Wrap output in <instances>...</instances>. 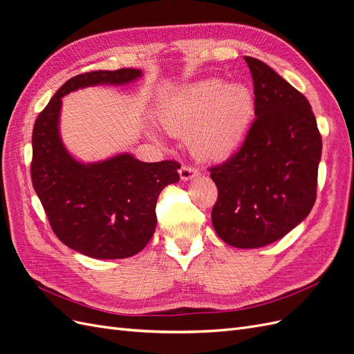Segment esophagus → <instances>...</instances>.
Returning <instances> with one entry per match:
<instances>
[{
  "mask_svg": "<svg viewBox=\"0 0 354 354\" xmlns=\"http://www.w3.org/2000/svg\"><path fill=\"white\" fill-rule=\"evenodd\" d=\"M178 174H180V178L183 181H187V180H192L195 176H198V171L195 168H192L189 165H181V168L178 169Z\"/></svg>",
  "mask_w": 354,
  "mask_h": 354,
  "instance_id": "34e87169",
  "label": "esophagus"
}]
</instances>
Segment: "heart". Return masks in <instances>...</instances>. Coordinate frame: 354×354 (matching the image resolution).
<instances>
[{
	"label": "heart",
	"instance_id": "heart-1",
	"mask_svg": "<svg viewBox=\"0 0 354 354\" xmlns=\"http://www.w3.org/2000/svg\"><path fill=\"white\" fill-rule=\"evenodd\" d=\"M254 116V95L243 84L205 80L169 97L159 112L167 131L187 134L192 153L220 162L236 153Z\"/></svg>",
	"mask_w": 354,
	"mask_h": 354
}]
</instances>
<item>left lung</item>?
I'll use <instances>...</instances> for the list:
<instances>
[{
  "mask_svg": "<svg viewBox=\"0 0 354 354\" xmlns=\"http://www.w3.org/2000/svg\"><path fill=\"white\" fill-rule=\"evenodd\" d=\"M245 62L254 81L255 121L239 152L209 169L218 189L214 230L242 250L279 241L308 216L322 156L308 100L261 60Z\"/></svg>",
  "mask_w": 354,
  "mask_h": 354,
  "instance_id": "left-lung-1",
  "label": "left lung"
}]
</instances>
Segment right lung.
Segmentation results:
<instances>
[{
	"label": "right lung",
	"instance_id": "obj_1",
	"mask_svg": "<svg viewBox=\"0 0 354 354\" xmlns=\"http://www.w3.org/2000/svg\"><path fill=\"white\" fill-rule=\"evenodd\" d=\"M140 69L95 71L66 81L42 111L32 133L30 177L56 236L91 259L140 252L156 229V201L180 180L178 162H142L122 152L95 162L69 153L60 136L62 97L95 85H127Z\"/></svg>",
	"mask_w": 354,
	"mask_h": 354
}]
</instances>
